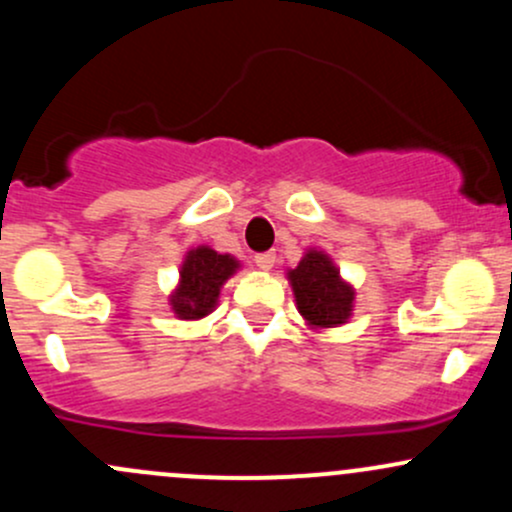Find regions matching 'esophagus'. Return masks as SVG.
I'll list each match as a JSON object with an SVG mask.
<instances>
[{
    "instance_id": "esophagus-1",
    "label": "esophagus",
    "mask_w": 512,
    "mask_h": 512,
    "mask_svg": "<svg viewBox=\"0 0 512 512\" xmlns=\"http://www.w3.org/2000/svg\"><path fill=\"white\" fill-rule=\"evenodd\" d=\"M274 262H277V255L274 252H260V255H255V265L260 269H272Z\"/></svg>"
}]
</instances>
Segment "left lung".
Returning a JSON list of instances; mask_svg holds the SVG:
<instances>
[{"label": "left lung", "instance_id": "1", "mask_svg": "<svg viewBox=\"0 0 512 512\" xmlns=\"http://www.w3.org/2000/svg\"><path fill=\"white\" fill-rule=\"evenodd\" d=\"M286 277L294 289L296 308L311 328H338L350 320L355 289L340 277V269L323 250H308Z\"/></svg>", "mask_w": 512, "mask_h": 512}]
</instances>
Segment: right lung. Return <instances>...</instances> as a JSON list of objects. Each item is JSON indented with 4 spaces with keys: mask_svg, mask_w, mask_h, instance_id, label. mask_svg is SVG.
Masks as SVG:
<instances>
[{
    "mask_svg": "<svg viewBox=\"0 0 512 512\" xmlns=\"http://www.w3.org/2000/svg\"><path fill=\"white\" fill-rule=\"evenodd\" d=\"M240 262L230 255L211 250L209 245H199L187 252L182 269H179V284L172 291L170 306L174 316L182 320H199L216 308L221 286L235 274Z\"/></svg>",
    "mask_w": 512,
    "mask_h": 512,
    "instance_id": "right-lung-1",
    "label": "right lung"
}]
</instances>
